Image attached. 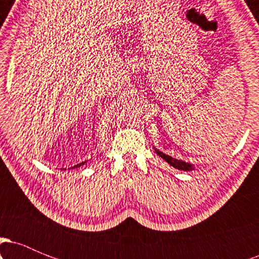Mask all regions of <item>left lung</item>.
I'll use <instances>...</instances> for the list:
<instances>
[{"instance_id":"obj_1","label":"left lung","mask_w":259,"mask_h":259,"mask_svg":"<svg viewBox=\"0 0 259 259\" xmlns=\"http://www.w3.org/2000/svg\"><path fill=\"white\" fill-rule=\"evenodd\" d=\"M157 154H158L159 157H162L163 159L165 160V162H168L169 164L173 165L174 168L177 169H181V170H192L194 169V165L190 164V163H186V162H183V160H179V159H175V158H171L170 156H168V154H164L163 152H160V151H157L156 150Z\"/></svg>"}]
</instances>
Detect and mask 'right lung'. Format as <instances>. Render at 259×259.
I'll list each match as a JSON object with an SVG mask.
<instances>
[{
  "instance_id": "right-lung-1",
  "label": "right lung",
  "mask_w": 259,
  "mask_h": 259,
  "mask_svg": "<svg viewBox=\"0 0 259 259\" xmlns=\"http://www.w3.org/2000/svg\"><path fill=\"white\" fill-rule=\"evenodd\" d=\"M84 163H85V162L80 163V164H76V165H75V167H74V168H78V167H80V165H82V164H84Z\"/></svg>"
}]
</instances>
